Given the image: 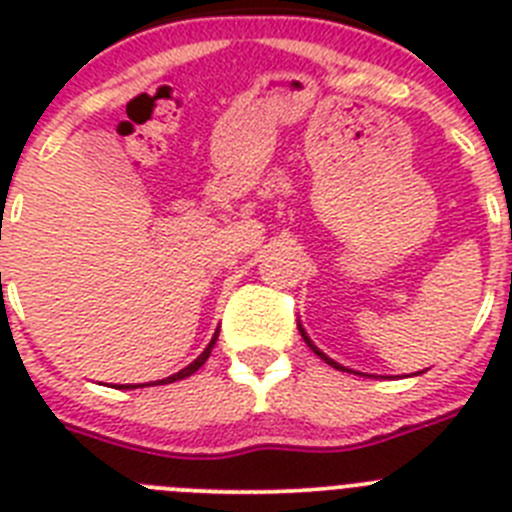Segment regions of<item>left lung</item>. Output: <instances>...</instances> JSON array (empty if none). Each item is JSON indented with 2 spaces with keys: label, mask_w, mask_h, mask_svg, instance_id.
<instances>
[{
  "label": "left lung",
  "mask_w": 512,
  "mask_h": 512,
  "mask_svg": "<svg viewBox=\"0 0 512 512\" xmlns=\"http://www.w3.org/2000/svg\"><path fill=\"white\" fill-rule=\"evenodd\" d=\"M297 328H300V336L302 338H305V343H307V346H310L312 348V351H315V354H318L320 356V359H323L325 361V364H330V366H333V369H341V372H351V369H346V366H341V364H338V361H333V359H330V356H325L323 354V351H320V348L318 346H315V343H312L310 341V336H307V333H305V328H302V325L300 323H297ZM420 374V372H418Z\"/></svg>",
  "instance_id": "left-lung-1"
}]
</instances>
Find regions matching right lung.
<instances>
[{
	"instance_id": "1",
	"label": "right lung",
	"mask_w": 512,
	"mask_h": 512,
	"mask_svg": "<svg viewBox=\"0 0 512 512\" xmlns=\"http://www.w3.org/2000/svg\"><path fill=\"white\" fill-rule=\"evenodd\" d=\"M217 333H220V330H215V336H212V341L207 343V348H205V351H202V354L197 356V359H194L192 364H189V366H184L182 372L171 374V377H166V379H158L156 384H171V382H179V379H187V377H192V374L197 372V369H200V366L205 364L207 359H210L212 348H215V341H217ZM135 387H146V384H120V390H135Z\"/></svg>"
}]
</instances>
